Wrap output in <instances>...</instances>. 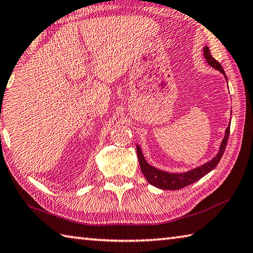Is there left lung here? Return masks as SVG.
Segmentation results:
<instances>
[{"label": "left lung", "mask_w": 253, "mask_h": 253, "mask_svg": "<svg viewBox=\"0 0 253 253\" xmlns=\"http://www.w3.org/2000/svg\"><path fill=\"white\" fill-rule=\"evenodd\" d=\"M204 57L206 58L208 65H211L212 68L220 71V73L225 76V78L227 80V76L225 74V71H223L221 65L211 56V50H209L207 46H205L204 48ZM229 132H230V125L226 128L225 136H223V139L221 141V144H220V147H219L218 153L212 160L208 161L207 163H205L201 166H197V168H195L193 169L183 171V173H169V171L162 170L160 169H156L154 166L150 165L145 160L144 155H143L140 145H136L137 157H139V164L141 166L142 173L145 176L147 182L160 189L177 190L180 188H184L186 186L197 182V180L204 177L205 175H207L209 171H211L216 168L219 163V161L221 159L223 152L226 150L227 141H228V137H229Z\"/></svg>", "instance_id": "left-lung-1"}]
</instances>
